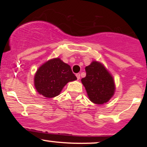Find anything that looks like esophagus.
<instances>
[{
	"label": "esophagus",
	"mask_w": 147,
	"mask_h": 147,
	"mask_svg": "<svg viewBox=\"0 0 147 147\" xmlns=\"http://www.w3.org/2000/svg\"><path fill=\"white\" fill-rule=\"evenodd\" d=\"M76 77H77V79H80V74L79 73H77V74H76Z\"/></svg>",
	"instance_id": "1"
}]
</instances>
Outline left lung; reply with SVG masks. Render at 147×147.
<instances>
[{"instance_id":"8db88e82","label":"left lung","mask_w":147,"mask_h":147,"mask_svg":"<svg viewBox=\"0 0 147 147\" xmlns=\"http://www.w3.org/2000/svg\"><path fill=\"white\" fill-rule=\"evenodd\" d=\"M86 76L82 79L88 98L96 104H103L114 95L115 86L112 75L100 62L93 61L85 68Z\"/></svg>"}]
</instances>
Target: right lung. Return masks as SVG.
I'll use <instances>...</instances> for the list:
<instances>
[{"label":"right lung","instance_id":"1","mask_svg":"<svg viewBox=\"0 0 147 147\" xmlns=\"http://www.w3.org/2000/svg\"><path fill=\"white\" fill-rule=\"evenodd\" d=\"M76 79L70 65L59 58H55L38 68L34 81L35 88L40 95L52 98L59 95L66 84Z\"/></svg>","mask_w":147,"mask_h":147}]
</instances>
